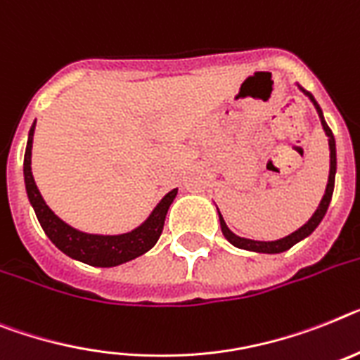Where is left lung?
<instances>
[{"mask_svg": "<svg viewBox=\"0 0 360 360\" xmlns=\"http://www.w3.org/2000/svg\"><path fill=\"white\" fill-rule=\"evenodd\" d=\"M306 95L309 96L311 101H313V104H315L316 111H319V117H320V122H322V128H324L326 135L329 137V179H328V186H326V194L324 198H322V201H320L319 208H316V212L313 214V217H311L309 221L306 223L304 226H300L297 232H292V234H289V236L282 238V240H276V241H255V240H247V238H240L236 236V234H232L231 231H229V226H226V223L223 221V216L219 214V223H221V232L223 236L226 238V240L231 241L232 245L234 247H240V249H245V250H255V252H269V255H276V252H283V250L291 249L295 243H298L300 240H304L306 236H309L311 232L315 231L316 226H319V223L322 221V217H324L326 210H328L329 207V201H331V195H333V186H335V170H337V153H335V139H333V134H331V129H329V126L326 124L324 117H322V110H320V105L316 104V101L313 98V95H311L309 91H306Z\"/></svg>", "mask_w": 360, "mask_h": 360, "instance_id": "1", "label": "left lung"}]
</instances>
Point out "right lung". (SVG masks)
I'll return each instance as SVG.
<instances>
[{
	"mask_svg": "<svg viewBox=\"0 0 360 360\" xmlns=\"http://www.w3.org/2000/svg\"><path fill=\"white\" fill-rule=\"evenodd\" d=\"M32 135H34V124L29 131V141H27L25 161H23V174H25L27 195L31 199L34 207L36 217L40 221L41 229L49 236L54 245L62 252H65L71 258L84 262L93 267H115L124 262L137 258L144 255L146 250L152 249L161 236L162 226H165V217L172 201H174L177 190H172L162 198V201L157 205V208L148 217L143 225L120 236H96V234H86L77 229L63 223L58 216L45 205L40 190L36 186L34 177L31 172V150H32Z\"/></svg>",
	"mask_w": 360,
	"mask_h": 360,
	"instance_id": "add662e5",
	"label": "right lung"
}]
</instances>
